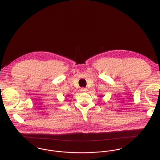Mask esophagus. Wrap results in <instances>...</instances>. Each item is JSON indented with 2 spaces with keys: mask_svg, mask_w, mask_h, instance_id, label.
<instances>
[{
  "mask_svg": "<svg viewBox=\"0 0 160 160\" xmlns=\"http://www.w3.org/2000/svg\"><path fill=\"white\" fill-rule=\"evenodd\" d=\"M88 91V89L86 88H81V91L82 92H86Z\"/></svg>",
  "mask_w": 160,
  "mask_h": 160,
  "instance_id": "1",
  "label": "esophagus"
}]
</instances>
